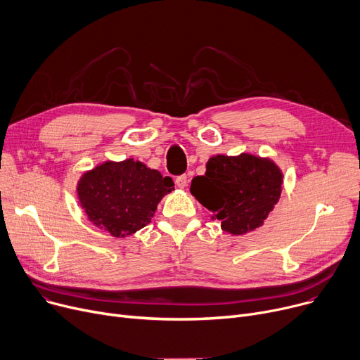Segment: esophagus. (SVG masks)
<instances>
[{"instance_id": "esophagus-1", "label": "esophagus", "mask_w": 360, "mask_h": 360, "mask_svg": "<svg viewBox=\"0 0 360 360\" xmlns=\"http://www.w3.org/2000/svg\"><path fill=\"white\" fill-rule=\"evenodd\" d=\"M176 186L179 188H184L187 186V176L186 174H181V176H177L176 177Z\"/></svg>"}]
</instances>
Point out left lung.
I'll list each match as a JSON object with an SVG mask.
<instances>
[{"instance_id": "left-lung-1", "label": "left lung", "mask_w": 360, "mask_h": 360, "mask_svg": "<svg viewBox=\"0 0 360 360\" xmlns=\"http://www.w3.org/2000/svg\"><path fill=\"white\" fill-rule=\"evenodd\" d=\"M283 174L269 158L252 154L215 155L205 176L192 180L190 192L209 210L221 228L243 236L262 226L282 193Z\"/></svg>"}]
</instances>
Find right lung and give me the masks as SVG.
I'll return each mask as SVG.
<instances>
[{
  "instance_id": "1",
  "label": "right lung",
  "mask_w": 360,
  "mask_h": 360,
  "mask_svg": "<svg viewBox=\"0 0 360 360\" xmlns=\"http://www.w3.org/2000/svg\"><path fill=\"white\" fill-rule=\"evenodd\" d=\"M174 190L141 161H105L84 173L77 184L81 207L89 219L116 238L132 236L151 222L160 200Z\"/></svg>"
}]
</instances>
